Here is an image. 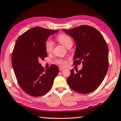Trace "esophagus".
Masks as SVG:
<instances>
[{
    "label": "esophagus",
    "mask_w": 121,
    "mask_h": 121,
    "mask_svg": "<svg viewBox=\"0 0 121 121\" xmlns=\"http://www.w3.org/2000/svg\"><path fill=\"white\" fill-rule=\"evenodd\" d=\"M64 69V68H62V67L59 68V71H62V70H63Z\"/></svg>",
    "instance_id": "obj_1"
}]
</instances>
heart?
I'll return each instance as SVG.
<instances>
[{
    "instance_id": "obj_1",
    "label": "heart",
    "mask_w": 121,
    "mask_h": 121,
    "mask_svg": "<svg viewBox=\"0 0 121 121\" xmlns=\"http://www.w3.org/2000/svg\"><path fill=\"white\" fill-rule=\"evenodd\" d=\"M57 40L62 45H63L66 48H69V47L72 46L73 42V40L69 36L66 34H62L59 35L57 37ZM53 48V42L51 40L48 39L45 43V50L48 53H50L52 51ZM56 63L60 66H65L67 63L66 61L63 59H59L56 60Z\"/></svg>"
}]
</instances>
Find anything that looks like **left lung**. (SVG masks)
Listing matches in <instances>:
<instances>
[{
    "label": "left lung",
    "instance_id": "1",
    "mask_svg": "<svg viewBox=\"0 0 121 121\" xmlns=\"http://www.w3.org/2000/svg\"><path fill=\"white\" fill-rule=\"evenodd\" d=\"M76 43L73 64L82 63L81 70H70L67 78L69 87L75 92L87 94L95 91L104 80L108 67V50L104 37L94 27L87 25L65 30Z\"/></svg>",
    "mask_w": 121,
    "mask_h": 121
}]
</instances>
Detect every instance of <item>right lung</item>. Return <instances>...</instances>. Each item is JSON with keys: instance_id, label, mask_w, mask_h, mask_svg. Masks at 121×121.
<instances>
[{"instance_id": "obj_1", "label": "right lung", "mask_w": 121, "mask_h": 121, "mask_svg": "<svg viewBox=\"0 0 121 121\" xmlns=\"http://www.w3.org/2000/svg\"><path fill=\"white\" fill-rule=\"evenodd\" d=\"M54 30L36 27L19 36L13 53L12 64L17 82L23 91L33 97H40L51 88L59 68L52 65L45 70L39 60L48 57L45 43Z\"/></svg>"}]
</instances>
